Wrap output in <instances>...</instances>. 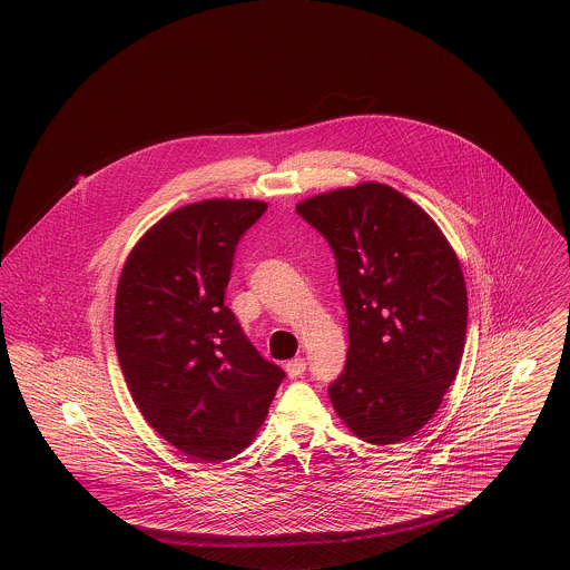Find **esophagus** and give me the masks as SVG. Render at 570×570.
I'll return each instance as SVG.
<instances>
[{
	"mask_svg": "<svg viewBox=\"0 0 570 570\" xmlns=\"http://www.w3.org/2000/svg\"><path fill=\"white\" fill-rule=\"evenodd\" d=\"M284 367H286V372H288L291 379H298V376L305 372L307 363H305V358H291Z\"/></svg>",
	"mask_w": 570,
	"mask_h": 570,
	"instance_id": "1",
	"label": "esophagus"
}]
</instances>
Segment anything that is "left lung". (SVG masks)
I'll list each match as a JSON object with an SVG mask.
<instances>
[{
    "label": "left lung",
    "mask_w": 570,
    "mask_h": 570,
    "mask_svg": "<svg viewBox=\"0 0 570 570\" xmlns=\"http://www.w3.org/2000/svg\"><path fill=\"white\" fill-rule=\"evenodd\" d=\"M297 214L331 245L348 356L328 397L372 444L416 434L458 376L468 326L460 261L434 219L384 184L326 191Z\"/></svg>",
    "instance_id": "1"
}]
</instances>
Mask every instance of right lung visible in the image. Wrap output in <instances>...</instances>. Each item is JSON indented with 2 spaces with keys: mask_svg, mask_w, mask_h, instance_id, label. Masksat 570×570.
Wrapping results in <instances>:
<instances>
[{
  "mask_svg": "<svg viewBox=\"0 0 570 570\" xmlns=\"http://www.w3.org/2000/svg\"><path fill=\"white\" fill-rule=\"evenodd\" d=\"M265 212L222 198L181 207L145 233L119 277L124 379L147 423L194 461L242 453L286 376L224 305L237 244Z\"/></svg>",
  "mask_w": 570,
  "mask_h": 570,
  "instance_id": "obj_1",
  "label": "right lung"
}]
</instances>
